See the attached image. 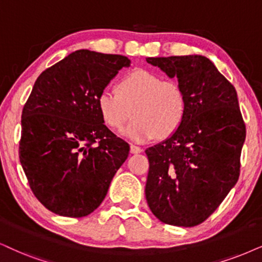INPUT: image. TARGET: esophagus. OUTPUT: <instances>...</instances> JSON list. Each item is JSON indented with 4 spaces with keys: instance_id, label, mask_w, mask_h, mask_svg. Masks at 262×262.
Returning <instances> with one entry per match:
<instances>
[{
    "instance_id": "esophagus-1",
    "label": "esophagus",
    "mask_w": 262,
    "mask_h": 262,
    "mask_svg": "<svg viewBox=\"0 0 262 262\" xmlns=\"http://www.w3.org/2000/svg\"><path fill=\"white\" fill-rule=\"evenodd\" d=\"M130 152L132 154H140V152H142V148L135 146V145H130Z\"/></svg>"
}]
</instances>
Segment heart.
I'll use <instances>...</instances> for the list:
<instances>
[{
    "instance_id": "1",
    "label": "heart",
    "mask_w": 262,
    "mask_h": 262,
    "mask_svg": "<svg viewBox=\"0 0 262 262\" xmlns=\"http://www.w3.org/2000/svg\"><path fill=\"white\" fill-rule=\"evenodd\" d=\"M99 111L108 128L118 130L132 112L133 122L122 135L128 140L147 142L156 137H169L185 120L187 100L175 81H162L154 72L134 70L118 82L117 93L104 89L97 99Z\"/></svg>"
}]
</instances>
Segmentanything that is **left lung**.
Masks as SVG:
<instances>
[{
    "instance_id": "obj_1",
    "label": "left lung",
    "mask_w": 262,
    "mask_h": 262,
    "mask_svg": "<svg viewBox=\"0 0 262 262\" xmlns=\"http://www.w3.org/2000/svg\"><path fill=\"white\" fill-rule=\"evenodd\" d=\"M146 61L177 77L187 100L178 130L145 151L147 204L162 223L196 226L216 210L239 177L246 124L237 92L203 55Z\"/></svg>"
}]
</instances>
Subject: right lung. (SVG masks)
Here are the masks:
<instances>
[{"instance_id":"add662e5","label":"right lung","mask_w":262,"mask_h":262,"mask_svg":"<svg viewBox=\"0 0 262 262\" xmlns=\"http://www.w3.org/2000/svg\"><path fill=\"white\" fill-rule=\"evenodd\" d=\"M130 60L79 49L42 72L21 114L19 160L36 198L60 216L93 213L129 145L104 124L98 95Z\"/></svg>"}]
</instances>
